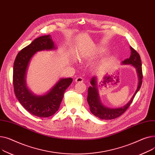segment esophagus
I'll use <instances>...</instances> for the list:
<instances>
[{"label": "esophagus", "mask_w": 155, "mask_h": 155, "mask_svg": "<svg viewBox=\"0 0 155 155\" xmlns=\"http://www.w3.org/2000/svg\"><path fill=\"white\" fill-rule=\"evenodd\" d=\"M83 81H84L83 78L81 77H78L77 78H76V79H75L76 83H83Z\"/></svg>", "instance_id": "obj_1"}]
</instances>
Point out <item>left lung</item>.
Instances as JSON below:
<instances>
[{
  "label": "left lung",
  "instance_id": "8db88e82",
  "mask_svg": "<svg viewBox=\"0 0 155 155\" xmlns=\"http://www.w3.org/2000/svg\"><path fill=\"white\" fill-rule=\"evenodd\" d=\"M130 49L131 52L130 58L123 61L122 64H131L136 68L138 76L139 83L137 89H136L133 97L130 99V101L126 105L118 108H110L104 106L101 103L98 94L97 88V77L93 76L91 80L90 83L91 86H89L88 88L87 101L90 107L91 112L95 116L100 118V119L104 120H113L123 114L126 111L127 109L130 107V104L133 101L135 95L138 93L141 86L143 72L141 58L140 54L132 47H130Z\"/></svg>",
  "mask_w": 155,
  "mask_h": 155
}]
</instances>
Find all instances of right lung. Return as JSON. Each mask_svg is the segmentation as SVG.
Listing matches in <instances>:
<instances>
[{"label": "right lung", "mask_w": 155, "mask_h": 155, "mask_svg": "<svg viewBox=\"0 0 155 155\" xmlns=\"http://www.w3.org/2000/svg\"><path fill=\"white\" fill-rule=\"evenodd\" d=\"M56 49L51 35L41 36L18 53L14 63L13 85L15 96L27 111L38 117H48L59 110L64 93L72 82L71 78L60 79L47 93L40 96L34 94L27 87L26 72L33 56L38 51Z\"/></svg>", "instance_id": "add662e5"}]
</instances>
